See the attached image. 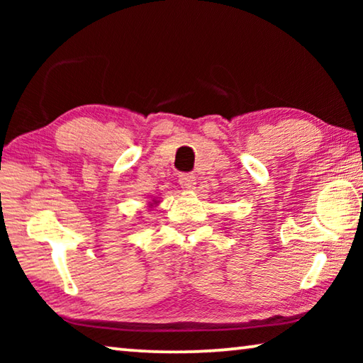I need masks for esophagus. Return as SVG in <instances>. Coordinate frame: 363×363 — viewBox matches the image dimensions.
Returning <instances> with one entry per match:
<instances>
[{"mask_svg": "<svg viewBox=\"0 0 363 363\" xmlns=\"http://www.w3.org/2000/svg\"><path fill=\"white\" fill-rule=\"evenodd\" d=\"M179 184H181V187L184 189V190H194L195 189V184H196V179H195V176L194 174H181L179 176Z\"/></svg>", "mask_w": 363, "mask_h": 363, "instance_id": "34e87169", "label": "esophagus"}]
</instances>
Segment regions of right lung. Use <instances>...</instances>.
Instances as JSON below:
<instances>
[{
	"mask_svg": "<svg viewBox=\"0 0 363 363\" xmlns=\"http://www.w3.org/2000/svg\"><path fill=\"white\" fill-rule=\"evenodd\" d=\"M155 203H158V201H155V200H153V203H150V206H153V205H155Z\"/></svg>",
	"mask_w": 363,
	"mask_h": 363,
	"instance_id": "1",
	"label": "right lung"
}]
</instances>
